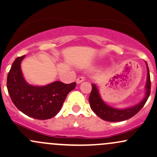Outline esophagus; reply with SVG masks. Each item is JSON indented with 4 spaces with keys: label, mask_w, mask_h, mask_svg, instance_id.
I'll return each instance as SVG.
<instances>
[{
    "label": "esophagus",
    "mask_w": 157,
    "mask_h": 157,
    "mask_svg": "<svg viewBox=\"0 0 157 157\" xmlns=\"http://www.w3.org/2000/svg\"><path fill=\"white\" fill-rule=\"evenodd\" d=\"M84 80H85V78H84L83 77H78V78L77 79V84H80V83H83Z\"/></svg>",
    "instance_id": "obj_1"
}]
</instances>
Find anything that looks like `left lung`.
I'll use <instances>...</instances> for the list:
<instances>
[{
  "label": "left lung",
  "instance_id": "1",
  "mask_svg": "<svg viewBox=\"0 0 157 157\" xmlns=\"http://www.w3.org/2000/svg\"><path fill=\"white\" fill-rule=\"evenodd\" d=\"M145 64L147 66V81L144 86V96L141 100V101L133 106L126 108H117L110 106L102 99L96 84H92V89L89 98V101L92 110L97 116L99 117L102 120L108 122L124 121L135 116L144 107L151 93V77H150L149 68L147 62H145Z\"/></svg>",
  "mask_w": 157,
  "mask_h": 157
}]
</instances>
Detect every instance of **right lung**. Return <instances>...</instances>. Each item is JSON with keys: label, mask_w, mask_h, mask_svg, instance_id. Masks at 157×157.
<instances>
[{"label": "right lung", "mask_w": 157, "mask_h": 157, "mask_svg": "<svg viewBox=\"0 0 157 157\" xmlns=\"http://www.w3.org/2000/svg\"><path fill=\"white\" fill-rule=\"evenodd\" d=\"M25 56L16 58L7 76L8 92L21 112L37 120H48L60 111L66 96L76 87V83L55 81L45 86L29 84L23 76L21 63Z\"/></svg>", "instance_id": "right-lung-1"}]
</instances>
